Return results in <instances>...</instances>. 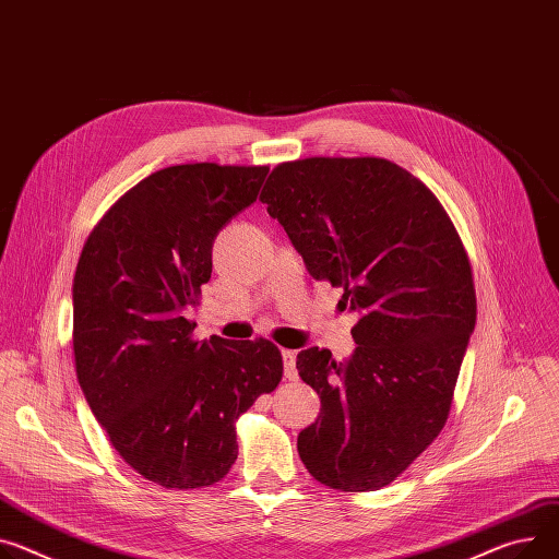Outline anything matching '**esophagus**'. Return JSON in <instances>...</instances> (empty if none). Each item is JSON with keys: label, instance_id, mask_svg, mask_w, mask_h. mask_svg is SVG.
<instances>
[{"label": "esophagus", "instance_id": "34e87169", "mask_svg": "<svg viewBox=\"0 0 559 559\" xmlns=\"http://www.w3.org/2000/svg\"><path fill=\"white\" fill-rule=\"evenodd\" d=\"M282 358H284V376H286L288 380H297V367H295L297 354L290 352V349H284V352H282Z\"/></svg>", "mask_w": 559, "mask_h": 559}]
</instances>
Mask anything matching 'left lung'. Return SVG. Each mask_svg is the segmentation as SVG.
I'll list each match as a JSON object with an SVG mask.
<instances>
[{
    "label": "left lung",
    "mask_w": 559,
    "mask_h": 559,
    "mask_svg": "<svg viewBox=\"0 0 559 559\" xmlns=\"http://www.w3.org/2000/svg\"><path fill=\"white\" fill-rule=\"evenodd\" d=\"M309 273L360 313L356 352L297 354L322 412L297 437L311 477L345 492L390 486L441 435L477 322L463 241L420 179L388 158L280 163L260 194Z\"/></svg>",
    "instance_id": "8db88e82"
}]
</instances>
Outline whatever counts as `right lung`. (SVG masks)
<instances>
[{
    "mask_svg": "<svg viewBox=\"0 0 559 559\" xmlns=\"http://www.w3.org/2000/svg\"><path fill=\"white\" fill-rule=\"evenodd\" d=\"M269 165L186 163L127 190L94 226L73 275L78 382L109 443L147 481L192 490L237 459V418L284 373L266 337L194 340L212 241Z\"/></svg>",
    "mask_w": 559,
    "mask_h": 559,
    "instance_id": "right-lung-1",
    "label": "right lung"
}]
</instances>
